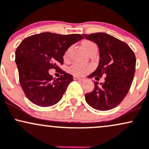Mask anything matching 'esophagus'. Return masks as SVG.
<instances>
[{
    "mask_svg": "<svg viewBox=\"0 0 149 149\" xmlns=\"http://www.w3.org/2000/svg\"><path fill=\"white\" fill-rule=\"evenodd\" d=\"M73 79L74 80H81V81H84L85 79V78L84 77H77V76H74Z\"/></svg>",
    "mask_w": 149,
    "mask_h": 149,
    "instance_id": "esophagus-1",
    "label": "esophagus"
}]
</instances>
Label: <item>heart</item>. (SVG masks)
Wrapping results in <instances>:
<instances>
[{"label": "heart", "mask_w": 149, "mask_h": 149, "mask_svg": "<svg viewBox=\"0 0 149 149\" xmlns=\"http://www.w3.org/2000/svg\"><path fill=\"white\" fill-rule=\"evenodd\" d=\"M96 46L94 43L92 41H85L82 43V46L85 50H87L89 48H91V46ZM69 53H70V49L67 50L65 53V58H68V57L69 56ZM91 69V66L89 65H80V64H74L72 65L70 68V72L72 74L77 75V76H84L88 73Z\"/></svg>", "instance_id": "obj_1"}]
</instances>
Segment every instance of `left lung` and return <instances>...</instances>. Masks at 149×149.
Wrapping results in <instances>:
<instances>
[{
  "mask_svg": "<svg viewBox=\"0 0 149 149\" xmlns=\"http://www.w3.org/2000/svg\"><path fill=\"white\" fill-rule=\"evenodd\" d=\"M96 43L100 61L97 69L88 77L106 76L103 83L94 82L91 92L85 94L90 106L98 111H108L118 106L127 94L136 68L134 53L126 43L106 33L83 34Z\"/></svg>",
  "mask_w": 149,
  "mask_h": 149,
  "instance_id": "obj_1",
  "label": "left lung"
}]
</instances>
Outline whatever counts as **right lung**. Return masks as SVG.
<instances>
[{
    "instance_id": "1",
    "label": "right lung",
    "mask_w": 149,
    "mask_h": 149,
    "mask_svg": "<svg viewBox=\"0 0 149 149\" xmlns=\"http://www.w3.org/2000/svg\"><path fill=\"white\" fill-rule=\"evenodd\" d=\"M82 38L77 34L43 32L22 41L16 49L15 62L22 88L31 103L48 107L61 101L73 77L58 65L63 64V56L68 48ZM53 68L61 74L59 78L53 79L49 74L48 70Z\"/></svg>"
}]
</instances>
